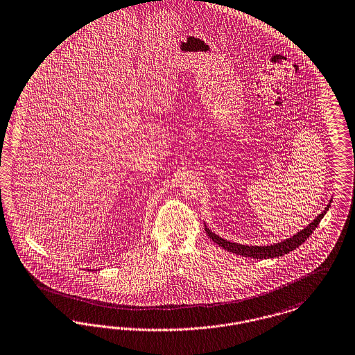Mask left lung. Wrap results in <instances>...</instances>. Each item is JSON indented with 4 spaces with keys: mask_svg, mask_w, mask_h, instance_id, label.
<instances>
[{
    "mask_svg": "<svg viewBox=\"0 0 355 355\" xmlns=\"http://www.w3.org/2000/svg\"><path fill=\"white\" fill-rule=\"evenodd\" d=\"M330 207V203L325 207V210L320 214L311 225H308L304 230H301L296 235H293L292 238H288L284 241L272 244V245H244V244H238V243H232V241L222 239L220 236L215 235L209 228L205 226V231L207 232V235L213 239L214 243L219 244L222 248L227 250L228 252L236 254V255L245 256V257H252V259H270V257H279V256L289 254L291 251L296 250L298 245H301L304 241H306L313 231L320 225L321 219L324 218V215L327 214V210Z\"/></svg>",
    "mask_w": 355,
    "mask_h": 355,
    "instance_id": "8db88e82",
    "label": "left lung"
}]
</instances>
